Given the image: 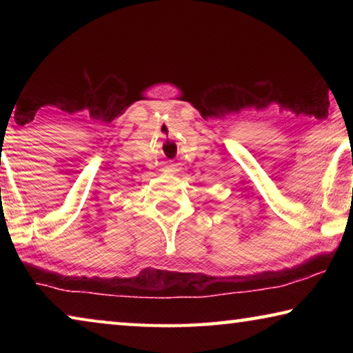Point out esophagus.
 Here are the masks:
<instances>
[{
  "instance_id": "1",
  "label": "esophagus",
  "mask_w": 353,
  "mask_h": 353,
  "mask_svg": "<svg viewBox=\"0 0 353 353\" xmlns=\"http://www.w3.org/2000/svg\"><path fill=\"white\" fill-rule=\"evenodd\" d=\"M179 171H181V168H179V165L177 163H171V165H168V166H166V168H165V172H166V174H177V172Z\"/></svg>"
}]
</instances>
